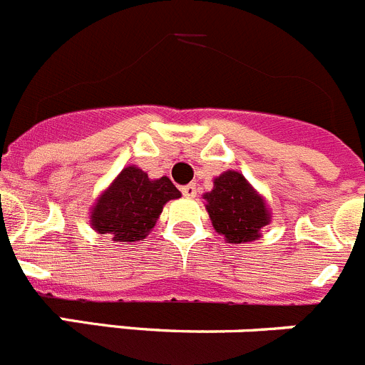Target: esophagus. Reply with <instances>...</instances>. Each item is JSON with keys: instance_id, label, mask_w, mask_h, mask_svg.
Masks as SVG:
<instances>
[{"instance_id": "34e87169", "label": "esophagus", "mask_w": 365, "mask_h": 365, "mask_svg": "<svg viewBox=\"0 0 365 365\" xmlns=\"http://www.w3.org/2000/svg\"><path fill=\"white\" fill-rule=\"evenodd\" d=\"M182 195L185 196V198H195V196H196V185H195V183L183 185L182 187Z\"/></svg>"}]
</instances>
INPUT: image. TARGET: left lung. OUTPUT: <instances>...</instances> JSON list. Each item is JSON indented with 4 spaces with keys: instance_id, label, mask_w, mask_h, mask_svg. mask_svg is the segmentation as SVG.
<instances>
[{
    "instance_id": "left-lung-1",
    "label": "left lung",
    "mask_w": 365,
    "mask_h": 365,
    "mask_svg": "<svg viewBox=\"0 0 365 365\" xmlns=\"http://www.w3.org/2000/svg\"><path fill=\"white\" fill-rule=\"evenodd\" d=\"M203 198L216 232L225 236L229 244L252 242L269 223L264 200L236 170L220 175L215 180V189Z\"/></svg>"
}]
</instances>
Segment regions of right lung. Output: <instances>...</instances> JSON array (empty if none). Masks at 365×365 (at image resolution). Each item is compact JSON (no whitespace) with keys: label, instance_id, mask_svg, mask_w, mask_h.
Instances as JSON below:
<instances>
[{"label":"right lung","instance_id":"add662e5","mask_svg":"<svg viewBox=\"0 0 365 365\" xmlns=\"http://www.w3.org/2000/svg\"><path fill=\"white\" fill-rule=\"evenodd\" d=\"M180 190L167 176L149 180L138 167H127L94 205V231L113 236L114 242H138L154 227L163 205L180 198Z\"/></svg>","mask_w":365,"mask_h":365}]
</instances>
